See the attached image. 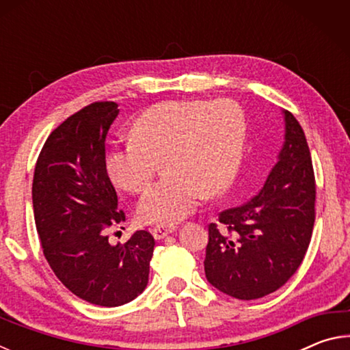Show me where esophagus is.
<instances>
[{"label": "esophagus", "instance_id": "obj_1", "mask_svg": "<svg viewBox=\"0 0 350 350\" xmlns=\"http://www.w3.org/2000/svg\"><path fill=\"white\" fill-rule=\"evenodd\" d=\"M174 230H176L174 225H156V227L152 228V236L157 241H161L163 238H167L168 234L173 233Z\"/></svg>", "mask_w": 350, "mask_h": 350}]
</instances>
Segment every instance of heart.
<instances>
[{
    "mask_svg": "<svg viewBox=\"0 0 350 350\" xmlns=\"http://www.w3.org/2000/svg\"><path fill=\"white\" fill-rule=\"evenodd\" d=\"M244 137V114L232 100H168L142 112L133 139L111 148L106 167L118 188L139 193L163 157L167 176L142 194L137 215L148 224H174L191 215L205 193L228 188Z\"/></svg>",
    "mask_w": 350,
    "mask_h": 350,
    "instance_id": "b5f03b06",
    "label": "heart"
}]
</instances>
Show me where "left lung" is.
<instances>
[{"label": "left lung", "mask_w": 350, "mask_h": 350, "mask_svg": "<svg viewBox=\"0 0 350 350\" xmlns=\"http://www.w3.org/2000/svg\"><path fill=\"white\" fill-rule=\"evenodd\" d=\"M284 144L264 187L210 224L205 276L219 292L258 299L282 287L303 262L315 222V176L306 135L288 111Z\"/></svg>", "instance_id": "8db88e82"}]
</instances>
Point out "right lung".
Returning a JSON list of instances; mask_svg holds the SVG:
<instances>
[{
    "label": "right lung",
    "instance_id": "add662e5",
    "mask_svg": "<svg viewBox=\"0 0 350 350\" xmlns=\"http://www.w3.org/2000/svg\"><path fill=\"white\" fill-rule=\"evenodd\" d=\"M97 102L51 133L35 165L32 204L43 253L58 280L88 303L117 307L144 292L156 242L139 230L111 245L108 230L125 221L106 171L105 140L118 116Z\"/></svg>",
    "mask_w": 350,
    "mask_h": 350
}]
</instances>
